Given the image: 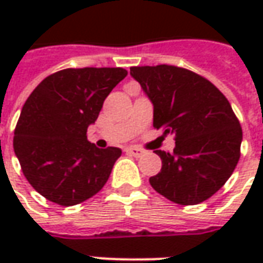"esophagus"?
Listing matches in <instances>:
<instances>
[{
	"label": "esophagus",
	"mask_w": 263,
	"mask_h": 263,
	"mask_svg": "<svg viewBox=\"0 0 263 263\" xmlns=\"http://www.w3.org/2000/svg\"><path fill=\"white\" fill-rule=\"evenodd\" d=\"M125 152L128 155H131V156H135V158H139V156H142L145 154V151L137 148V146H129V148L125 149Z\"/></svg>",
	"instance_id": "1"
}]
</instances>
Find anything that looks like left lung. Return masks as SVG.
<instances>
[{
  "instance_id": "8db88e82",
  "label": "left lung",
  "mask_w": 263,
  "mask_h": 263,
  "mask_svg": "<svg viewBox=\"0 0 263 263\" xmlns=\"http://www.w3.org/2000/svg\"><path fill=\"white\" fill-rule=\"evenodd\" d=\"M131 76L154 104V126L173 134V152L155 151L162 169L149 179L180 205L205 201L230 179L241 156L242 128L226 96L203 76L172 65L134 66Z\"/></svg>"
}]
</instances>
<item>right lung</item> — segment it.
I'll list each match as a JSON object with an SVG mask.
<instances>
[{
  "label": "right lung",
  "mask_w": 263,
  "mask_h": 263,
  "mask_svg": "<svg viewBox=\"0 0 263 263\" xmlns=\"http://www.w3.org/2000/svg\"><path fill=\"white\" fill-rule=\"evenodd\" d=\"M128 71L122 67L65 69L31 92L14 131V151L32 187L52 203L74 205L97 194L121 149L87 139L104 100Z\"/></svg>",
  "instance_id": "right-lung-1"
}]
</instances>
